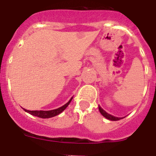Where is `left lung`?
I'll list each match as a JSON object with an SVG mask.
<instances>
[{
  "label": "left lung",
  "mask_w": 156,
  "mask_h": 156,
  "mask_svg": "<svg viewBox=\"0 0 156 156\" xmlns=\"http://www.w3.org/2000/svg\"><path fill=\"white\" fill-rule=\"evenodd\" d=\"M98 108H99V111H100L101 114V115H102L104 117H105L106 119H109V120L117 121V120H119V119H122V118H121V117H115V116H113V115H110V114H108V112H106L104 109H102V108H101V107H100V106H98Z\"/></svg>",
  "instance_id": "1"
}]
</instances>
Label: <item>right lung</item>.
Listing matches in <instances>:
<instances>
[{"mask_svg": "<svg viewBox=\"0 0 156 156\" xmlns=\"http://www.w3.org/2000/svg\"><path fill=\"white\" fill-rule=\"evenodd\" d=\"M72 99H73V98H71V99L68 102L66 103V105H64L63 106H62V107H60V108H56V109L54 110H50V111H42V110H40V111H37V110H36V111H30V110L25 109V108H23V109L25 110V112H28V113L31 114V115H35V116L40 117V118H43V119L51 118V117L55 116V115H58V114H60L61 112H62L67 108V106L69 105V103L71 102Z\"/></svg>", "mask_w": 156, "mask_h": 156, "instance_id": "1", "label": "right lung"}]
</instances>
